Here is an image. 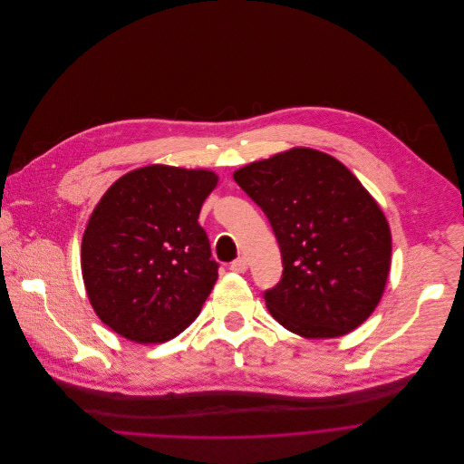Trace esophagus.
I'll return each mask as SVG.
<instances>
[{
  "instance_id": "obj_1",
  "label": "esophagus",
  "mask_w": 464,
  "mask_h": 464,
  "mask_svg": "<svg viewBox=\"0 0 464 464\" xmlns=\"http://www.w3.org/2000/svg\"><path fill=\"white\" fill-rule=\"evenodd\" d=\"M246 268H248V263H246L245 257H237V259H234V261L230 263V270H232V272L243 274Z\"/></svg>"
}]
</instances>
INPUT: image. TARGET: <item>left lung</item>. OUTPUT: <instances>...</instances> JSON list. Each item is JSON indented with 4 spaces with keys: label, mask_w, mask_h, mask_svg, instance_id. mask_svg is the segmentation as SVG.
I'll use <instances>...</instances> for the list:
<instances>
[{
    "label": "left lung",
    "mask_w": 464,
    "mask_h": 464,
    "mask_svg": "<svg viewBox=\"0 0 464 464\" xmlns=\"http://www.w3.org/2000/svg\"><path fill=\"white\" fill-rule=\"evenodd\" d=\"M280 245L282 280L263 293L270 314L305 338H336L375 311L392 261L388 221L334 157L295 148L234 171Z\"/></svg>",
    "instance_id": "1"
}]
</instances>
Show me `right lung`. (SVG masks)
I'll return each mask as SVG.
<instances>
[{
	"label": "right lung",
	"instance_id": "add662e5",
	"mask_svg": "<svg viewBox=\"0 0 464 464\" xmlns=\"http://www.w3.org/2000/svg\"><path fill=\"white\" fill-rule=\"evenodd\" d=\"M216 184L207 169L146 166L121 177L91 214L82 276L92 309L115 333L160 343L196 320L219 268L198 223Z\"/></svg>",
	"mask_w": 464,
	"mask_h": 464
}]
</instances>
